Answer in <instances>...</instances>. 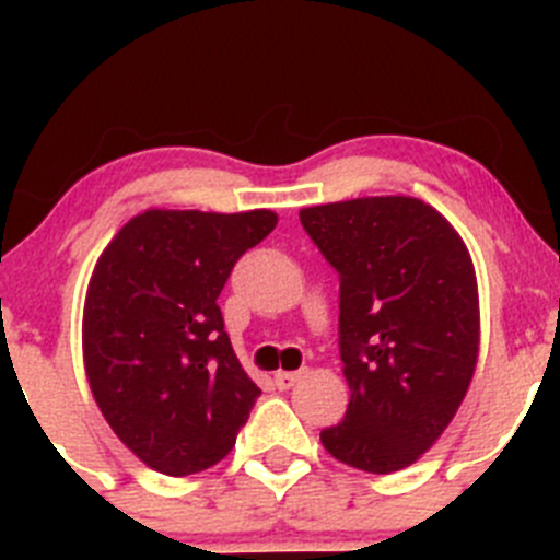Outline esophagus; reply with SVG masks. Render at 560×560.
<instances>
[{
    "instance_id": "esophagus-1",
    "label": "esophagus",
    "mask_w": 560,
    "mask_h": 560,
    "mask_svg": "<svg viewBox=\"0 0 560 560\" xmlns=\"http://www.w3.org/2000/svg\"><path fill=\"white\" fill-rule=\"evenodd\" d=\"M301 376H303V371H279V374L273 376V382L279 389H290L301 382Z\"/></svg>"
}]
</instances>
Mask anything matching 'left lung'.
Listing matches in <instances>:
<instances>
[{"mask_svg":"<svg viewBox=\"0 0 560 560\" xmlns=\"http://www.w3.org/2000/svg\"><path fill=\"white\" fill-rule=\"evenodd\" d=\"M301 224L341 276L349 406L322 447L360 471H400L447 431L477 369L471 254L436 208L406 195L303 208Z\"/></svg>","mask_w":560,"mask_h":560,"instance_id":"obj_1","label":"left lung"}]
</instances>
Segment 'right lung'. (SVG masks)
I'll list each match as a JSON object with an SVG mask.
<instances>
[{"instance_id":"1","label":"right lung","mask_w":560,"mask_h":560,"mask_svg":"<svg viewBox=\"0 0 560 560\" xmlns=\"http://www.w3.org/2000/svg\"><path fill=\"white\" fill-rule=\"evenodd\" d=\"M279 217L149 208L129 219L89 279L83 365L124 447L167 477L206 471L235 447L262 393L235 358L219 292Z\"/></svg>"}]
</instances>
